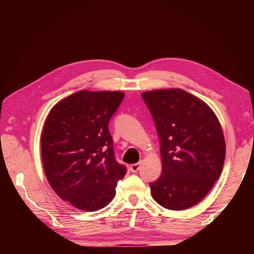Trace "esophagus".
Wrapping results in <instances>:
<instances>
[{"instance_id":"obj_1","label":"esophagus","mask_w":254,"mask_h":254,"mask_svg":"<svg viewBox=\"0 0 254 254\" xmlns=\"http://www.w3.org/2000/svg\"><path fill=\"white\" fill-rule=\"evenodd\" d=\"M140 165H141V163H134V164H131L130 165V171H131L132 173H136L137 171L140 170Z\"/></svg>"}]
</instances>
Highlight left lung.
<instances>
[{"label": "left lung", "instance_id": "left-lung-1", "mask_svg": "<svg viewBox=\"0 0 254 254\" xmlns=\"http://www.w3.org/2000/svg\"><path fill=\"white\" fill-rule=\"evenodd\" d=\"M161 145L162 174L149 183L153 199L181 211L201 201L224 167L226 142L216 114L182 89L143 92Z\"/></svg>", "mask_w": 254, "mask_h": 254}]
</instances>
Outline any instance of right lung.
<instances>
[{
  "mask_svg": "<svg viewBox=\"0 0 254 254\" xmlns=\"http://www.w3.org/2000/svg\"><path fill=\"white\" fill-rule=\"evenodd\" d=\"M125 93L80 90L51 109L41 134L45 176L76 209L101 210L115 196L126 167L114 158L108 124Z\"/></svg>",
  "mask_w": 254,
  "mask_h": 254,
  "instance_id": "1",
  "label": "right lung"
}]
</instances>
